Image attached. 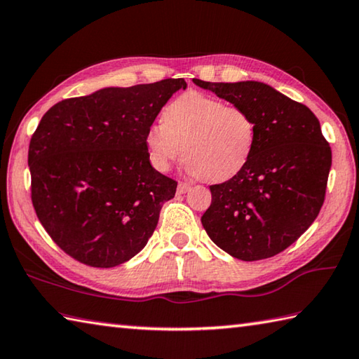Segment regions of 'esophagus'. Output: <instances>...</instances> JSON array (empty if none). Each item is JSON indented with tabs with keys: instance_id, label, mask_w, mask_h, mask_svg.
Instances as JSON below:
<instances>
[{
	"instance_id": "1",
	"label": "esophagus",
	"mask_w": 359,
	"mask_h": 359,
	"mask_svg": "<svg viewBox=\"0 0 359 359\" xmlns=\"http://www.w3.org/2000/svg\"><path fill=\"white\" fill-rule=\"evenodd\" d=\"M191 191V184L189 182H178V194H186Z\"/></svg>"
}]
</instances>
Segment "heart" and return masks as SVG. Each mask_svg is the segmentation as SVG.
Masks as SVG:
<instances>
[{
	"instance_id": "obj_1",
	"label": "heart",
	"mask_w": 359,
	"mask_h": 359,
	"mask_svg": "<svg viewBox=\"0 0 359 359\" xmlns=\"http://www.w3.org/2000/svg\"><path fill=\"white\" fill-rule=\"evenodd\" d=\"M252 117L225 101L200 92L175 98L145 134L148 158L153 167L165 172L178 156L189 170L206 181L234 177L247 164L255 145Z\"/></svg>"
}]
</instances>
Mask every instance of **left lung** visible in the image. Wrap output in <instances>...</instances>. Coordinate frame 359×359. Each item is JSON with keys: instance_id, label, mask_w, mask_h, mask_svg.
Listing matches in <instances>:
<instances>
[{"instance_id": "left-lung-1", "label": "left lung", "mask_w": 359, "mask_h": 359, "mask_svg": "<svg viewBox=\"0 0 359 359\" xmlns=\"http://www.w3.org/2000/svg\"><path fill=\"white\" fill-rule=\"evenodd\" d=\"M195 86L245 111L256 130L241 170L211 189L203 228L215 245L241 261L278 255L313 225L323 205L331 148L317 117L259 81Z\"/></svg>"}]
</instances>
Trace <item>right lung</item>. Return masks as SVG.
I'll return each instance as SVG.
<instances>
[{
	"label": "right lung",
	"mask_w": 359,
	"mask_h": 359,
	"mask_svg": "<svg viewBox=\"0 0 359 359\" xmlns=\"http://www.w3.org/2000/svg\"><path fill=\"white\" fill-rule=\"evenodd\" d=\"M186 87L182 78L103 87L59 101L40 120L28 153L32 205L72 258L116 267L147 245L177 181L151 167L145 134Z\"/></svg>",
	"instance_id": "1"
}]
</instances>
